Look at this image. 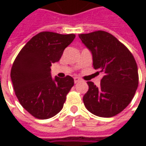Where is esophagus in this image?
Masks as SVG:
<instances>
[{
	"label": "esophagus",
	"instance_id": "34e87169",
	"mask_svg": "<svg viewBox=\"0 0 146 146\" xmlns=\"http://www.w3.org/2000/svg\"><path fill=\"white\" fill-rule=\"evenodd\" d=\"M80 80H80V78H78V77H75V78H74V82H75L76 84V83H78V82H80Z\"/></svg>",
	"mask_w": 146,
	"mask_h": 146
}]
</instances>
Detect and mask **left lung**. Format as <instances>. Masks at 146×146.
I'll return each mask as SVG.
<instances>
[{"label":"left lung","instance_id":"left-lung-1","mask_svg":"<svg viewBox=\"0 0 146 146\" xmlns=\"http://www.w3.org/2000/svg\"><path fill=\"white\" fill-rule=\"evenodd\" d=\"M93 55L97 73L104 74L101 85L88 82L83 101L93 115L109 118L119 114L129 105L138 87L137 65L131 52L113 35L97 31L79 35Z\"/></svg>","mask_w":146,"mask_h":146}]
</instances>
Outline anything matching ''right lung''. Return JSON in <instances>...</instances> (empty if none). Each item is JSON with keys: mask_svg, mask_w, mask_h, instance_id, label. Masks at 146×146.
I'll list each match as a JSON object with an SVG mask.
<instances>
[{"mask_svg": "<svg viewBox=\"0 0 146 146\" xmlns=\"http://www.w3.org/2000/svg\"><path fill=\"white\" fill-rule=\"evenodd\" d=\"M76 35L42 31L33 36L14 60L10 77L19 102L32 116L47 119L63 107L74 85L72 77L51 76L50 66L58 62Z\"/></svg>", "mask_w": 146, "mask_h": 146, "instance_id": "obj_1", "label": "right lung"}]
</instances>
